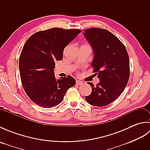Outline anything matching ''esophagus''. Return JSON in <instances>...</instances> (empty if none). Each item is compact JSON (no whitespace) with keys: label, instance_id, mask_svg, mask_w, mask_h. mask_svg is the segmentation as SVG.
Masks as SVG:
<instances>
[{"label":"esophagus","instance_id":"obj_1","mask_svg":"<svg viewBox=\"0 0 150 150\" xmlns=\"http://www.w3.org/2000/svg\"><path fill=\"white\" fill-rule=\"evenodd\" d=\"M76 84H77V85H82V84H83V82L81 81H76Z\"/></svg>","mask_w":150,"mask_h":150}]
</instances>
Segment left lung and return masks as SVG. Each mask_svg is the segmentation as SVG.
<instances>
[{
    "label": "left lung",
    "mask_w": 150,
    "mask_h": 150,
    "mask_svg": "<svg viewBox=\"0 0 150 150\" xmlns=\"http://www.w3.org/2000/svg\"><path fill=\"white\" fill-rule=\"evenodd\" d=\"M84 33L93 48V73L99 79L85 97L89 104L102 107L112 103L124 90L129 78V60L125 46L110 31L101 28H89Z\"/></svg>",
    "instance_id": "1"
}]
</instances>
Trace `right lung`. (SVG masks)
Returning <instances> with one entry per match:
<instances>
[{"instance_id": "obj_1", "label": "right lung", "mask_w": 150, "mask_h": 150, "mask_svg": "<svg viewBox=\"0 0 150 150\" xmlns=\"http://www.w3.org/2000/svg\"><path fill=\"white\" fill-rule=\"evenodd\" d=\"M81 30L53 28L33 34L24 44L19 57V71L22 86L33 103L49 108L61 103L68 89L76 84L75 79L56 80L53 68L61 60L68 44Z\"/></svg>"}]
</instances>
